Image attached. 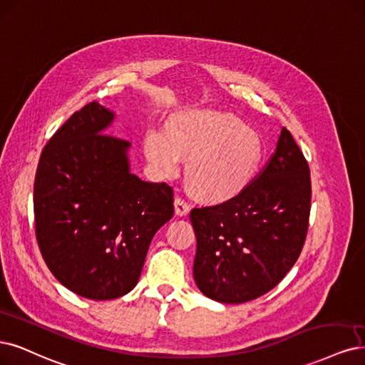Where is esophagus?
I'll return each instance as SVG.
<instances>
[{
    "label": "esophagus",
    "instance_id": "esophagus-1",
    "mask_svg": "<svg viewBox=\"0 0 365 365\" xmlns=\"http://www.w3.org/2000/svg\"><path fill=\"white\" fill-rule=\"evenodd\" d=\"M175 212H177L178 216H187L188 211H190V207H188V204L185 202V200L182 197H175Z\"/></svg>",
    "mask_w": 365,
    "mask_h": 365
}]
</instances>
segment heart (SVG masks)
<instances>
[{
    "label": "heart",
    "instance_id": "1",
    "mask_svg": "<svg viewBox=\"0 0 365 365\" xmlns=\"http://www.w3.org/2000/svg\"><path fill=\"white\" fill-rule=\"evenodd\" d=\"M145 155L157 172L172 175L185 161L188 190L208 204H222L240 195L259 166V137L231 115L187 110L172 115L165 134L145 137Z\"/></svg>",
    "mask_w": 365,
    "mask_h": 365
}]
</instances>
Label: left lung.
I'll return each instance as SVG.
<instances>
[{"mask_svg": "<svg viewBox=\"0 0 365 365\" xmlns=\"http://www.w3.org/2000/svg\"><path fill=\"white\" fill-rule=\"evenodd\" d=\"M309 205L308 163L282 128L266 168L240 195L190 211L199 290L222 304H245L270 292L300 255Z\"/></svg>", "mask_w": 365, "mask_h": 365, "instance_id": "1", "label": "left lung"}]
</instances>
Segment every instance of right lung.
<instances>
[{
    "label": "right lung",
    "instance_id": "right-lung-1",
    "mask_svg": "<svg viewBox=\"0 0 365 365\" xmlns=\"http://www.w3.org/2000/svg\"><path fill=\"white\" fill-rule=\"evenodd\" d=\"M116 115L84 106L42 150L34 180L36 238L68 290L110 300L137 285L150 240L173 216L168 184L131 172V143L106 134Z\"/></svg>",
    "mask_w": 365,
    "mask_h": 365
}]
</instances>
